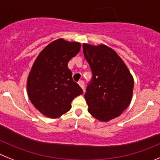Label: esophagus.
<instances>
[{"mask_svg": "<svg viewBox=\"0 0 160 160\" xmlns=\"http://www.w3.org/2000/svg\"><path fill=\"white\" fill-rule=\"evenodd\" d=\"M78 84H79V86H80V87H81V88L83 90H84V89H85V84H84V82H83L82 80H81V81H79V82H78Z\"/></svg>", "mask_w": 160, "mask_h": 160, "instance_id": "34e87169", "label": "esophagus"}]
</instances>
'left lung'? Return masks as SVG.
Returning a JSON list of instances; mask_svg holds the SVG:
<instances>
[{
    "label": "left lung",
    "instance_id": "obj_1",
    "mask_svg": "<svg viewBox=\"0 0 160 160\" xmlns=\"http://www.w3.org/2000/svg\"><path fill=\"white\" fill-rule=\"evenodd\" d=\"M83 53L92 72L85 98L88 111L99 121L119 116L132 98L134 80L121 58L104 45L83 44Z\"/></svg>",
    "mask_w": 160,
    "mask_h": 160
}]
</instances>
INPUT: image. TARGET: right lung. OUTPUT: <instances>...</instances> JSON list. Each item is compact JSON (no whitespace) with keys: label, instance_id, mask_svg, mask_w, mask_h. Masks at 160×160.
Segmentation results:
<instances>
[{"label":"right lung","instance_id":"obj_1","mask_svg":"<svg viewBox=\"0 0 160 160\" xmlns=\"http://www.w3.org/2000/svg\"><path fill=\"white\" fill-rule=\"evenodd\" d=\"M80 49L78 42L58 39L39 53L32 65L27 81L28 95L45 116H62L71 109L73 98L83 94L67 66Z\"/></svg>","mask_w":160,"mask_h":160}]
</instances>
